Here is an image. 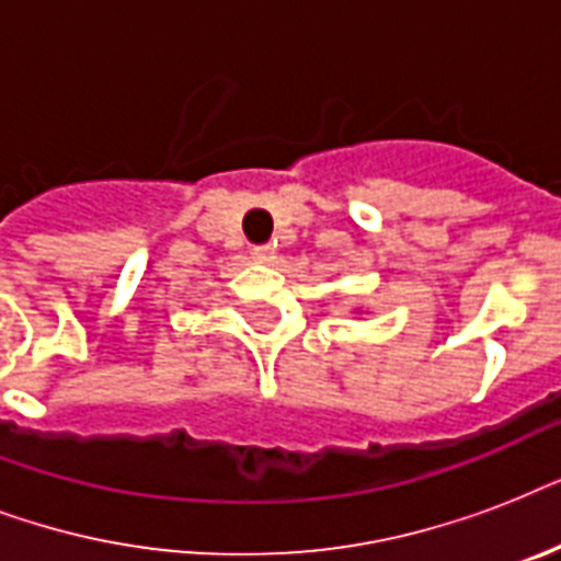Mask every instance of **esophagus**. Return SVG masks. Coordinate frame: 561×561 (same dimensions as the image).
Returning a JSON list of instances; mask_svg holds the SVG:
<instances>
[{
  "label": "esophagus",
  "instance_id": "1",
  "mask_svg": "<svg viewBox=\"0 0 561 561\" xmlns=\"http://www.w3.org/2000/svg\"><path fill=\"white\" fill-rule=\"evenodd\" d=\"M250 255H253V262L267 264V262H273V255H276V250H273L271 244H259V247H253V250H250Z\"/></svg>",
  "mask_w": 561,
  "mask_h": 561
}]
</instances>
